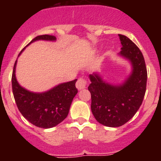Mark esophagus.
Masks as SVG:
<instances>
[{"label":"esophagus","mask_w":161,"mask_h":161,"mask_svg":"<svg viewBox=\"0 0 161 161\" xmlns=\"http://www.w3.org/2000/svg\"><path fill=\"white\" fill-rule=\"evenodd\" d=\"M86 85H87V81H86L84 78H79L76 84V88H77L79 90L85 89V88H86Z\"/></svg>","instance_id":"1"}]
</instances>
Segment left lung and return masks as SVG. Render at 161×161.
<instances>
[{
	"mask_svg": "<svg viewBox=\"0 0 161 161\" xmlns=\"http://www.w3.org/2000/svg\"><path fill=\"white\" fill-rule=\"evenodd\" d=\"M122 47L119 55L131 64V74L122 85L106 83L97 72L89 75L91 110L96 120L109 127L127 123L143 102L147 86V68L141 51L130 38L119 35Z\"/></svg>",
	"mask_w": 161,
	"mask_h": 161,
	"instance_id": "left-lung-1",
	"label": "left lung"
}]
</instances>
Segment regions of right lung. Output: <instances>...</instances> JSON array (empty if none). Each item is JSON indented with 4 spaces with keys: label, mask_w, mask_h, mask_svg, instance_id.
Here are the masks:
<instances>
[{
    "label": "right lung",
    "mask_w": 161,
    "mask_h": 161,
    "mask_svg": "<svg viewBox=\"0 0 161 161\" xmlns=\"http://www.w3.org/2000/svg\"><path fill=\"white\" fill-rule=\"evenodd\" d=\"M37 40L55 41L56 38L49 35H39L29 44ZM25 48L21 51L18 56ZM16 65L17 60L12 75L13 93L17 106L23 117L33 125L44 129L52 128L63 122L68 116L72 100L78 92L75 85L77 80L59 84L44 93H33L18 84L15 75Z\"/></svg>",
    "instance_id": "right-lung-1"
}]
</instances>
